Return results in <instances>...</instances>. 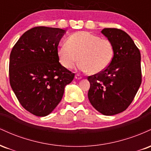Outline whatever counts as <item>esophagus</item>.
<instances>
[{
    "mask_svg": "<svg viewBox=\"0 0 151 151\" xmlns=\"http://www.w3.org/2000/svg\"><path fill=\"white\" fill-rule=\"evenodd\" d=\"M81 78H82V77H81V76L79 75V74H76V76H75V79H81Z\"/></svg>",
    "mask_w": 151,
    "mask_h": 151,
    "instance_id": "1",
    "label": "esophagus"
}]
</instances>
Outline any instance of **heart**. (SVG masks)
Listing matches in <instances>:
<instances>
[{"label":"heart","mask_w":151,"mask_h":151,"mask_svg":"<svg viewBox=\"0 0 151 151\" xmlns=\"http://www.w3.org/2000/svg\"><path fill=\"white\" fill-rule=\"evenodd\" d=\"M59 60L66 69H72L78 60V68L82 72L96 74L110 65L114 57V47L108 39L86 31L71 35L58 50Z\"/></svg>","instance_id":"1"}]
</instances>
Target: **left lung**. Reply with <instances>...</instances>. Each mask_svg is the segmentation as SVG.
Instances as JSON below:
<instances>
[{
	"label": "left lung",
	"instance_id": "obj_1",
	"mask_svg": "<svg viewBox=\"0 0 151 151\" xmlns=\"http://www.w3.org/2000/svg\"><path fill=\"white\" fill-rule=\"evenodd\" d=\"M101 33L113 45L114 57L104 70L87 77L88 98L99 112L111 116L129 106L141 86V53L124 30L104 28Z\"/></svg>",
	"mask_w": 151,
	"mask_h": 151
}]
</instances>
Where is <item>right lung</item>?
I'll return each instance as SVG.
<instances>
[{
    "label": "right lung",
    "mask_w": 151,
    "mask_h": 151,
    "mask_svg": "<svg viewBox=\"0 0 151 151\" xmlns=\"http://www.w3.org/2000/svg\"><path fill=\"white\" fill-rule=\"evenodd\" d=\"M65 30L44 26L26 31L10 55V84L22 106L37 116L56 108L74 73L59 62L58 47Z\"/></svg>",
    "instance_id": "1"
}]
</instances>
